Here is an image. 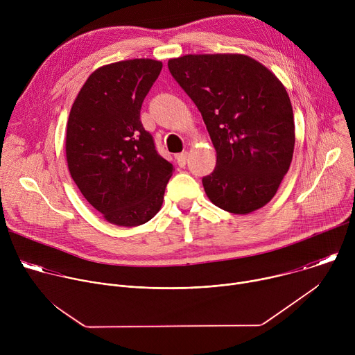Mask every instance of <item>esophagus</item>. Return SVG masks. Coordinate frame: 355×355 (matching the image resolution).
<instances>
[{"label":"esophagus","mask_w":355,"mask_h":355,"mask_svg":"<svg viewBox=\"0 0 355 355\" xmlns=\"http://www.w3.org/2000/svg\"><path fill=\"white\" fill-rule=\"evenodd\" d=\"M175 160H177V164H178L180 167H184V166L187 164V162H188V153H187V151H182V153L177 155V156H175Z\"/></svg>","instance_id":"1"}]
</instances>
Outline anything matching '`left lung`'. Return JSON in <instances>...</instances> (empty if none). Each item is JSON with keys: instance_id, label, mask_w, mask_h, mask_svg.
I'll return each instance as SVG.
<instances>
[{"instance_id": "8db88e82", "label": "left lung", "mask_w": 355, "mask_h": 355, "mask_svg": "<svg viewBox=\"0 0 355 355\" xmlns=\"http://www.w3.org/2000/svg\"><path fill=\"white\" fill-rule=\"evenodd\" d=\"M168 70L193 101L216 150L202 178L208 198L244 215L263 208L288 173L295 125L288 92L261 63L243 55H188Z\"/></svg>"}]
</instances>
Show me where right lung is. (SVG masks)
Listing matches in <instances>:
<instances>
[{"label":"right lung","instance_id":"add662e5","mask_svg":"<svg viewBox=\"0 0 355 355\" xmlns=\"http://www.w3.org/2000/svg\"><path fill=\"white\" fill-rule=\"evenodd\" d=\"M162 62L133 59L95 70L70 111L66 156L89 204L118 226H139L163 205L173 164L140 121L141 104Z\"/></svg>","mask_w":355,"mask_h":355}]
</instances>
